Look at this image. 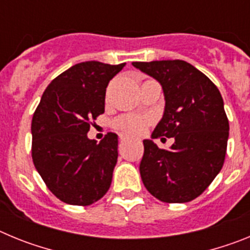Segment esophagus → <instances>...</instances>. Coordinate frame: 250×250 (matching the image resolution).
Returning a JSON list of instances; mask_svg holds the SVG:
<instances>
[{"label": "esophagus", "instance_id": "esophagus-1", "mask_svg": "<svg viewBox=\"0 0 250 250\" xmlns=\"http://www.w3.org/2000/svg\"><path fill=\"white\" fill-rule=\"evenodd\" d=\"M120 140H121V141L129 140V136H127L126 134H120Z\"/></svg>", "mask_w": 250, "mask_h": 250}]
</instances>
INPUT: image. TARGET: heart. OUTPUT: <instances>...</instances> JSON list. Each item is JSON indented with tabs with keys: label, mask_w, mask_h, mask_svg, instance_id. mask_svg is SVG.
I'll use <instances>...</instances> for the list:
<instances>
[{
	"label": "heart",
	"mask_w": 250,
	"mask_h": 250,
	"mask_svg": "<svg viewBox=\"0 0 250 250\" xmlns=\"http://www.w3.org/2000/svg\"><path fill=\"white\" fill-rule=\"evenodd\" d=\"M146 120L136 116H123L115 121V127L127 134H139L144 130Z\"/></svg>",
	"instance_id": "heart-1"
}]
</instances>
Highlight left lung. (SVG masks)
<instances>
[{
    "label": "left lung",
    "mask_w": 250,
    "mask_h": 250,
    "mask_svg": "<svg viewBox=\"0 0 250 250\" xmlns=\"http://www.w3.org/2000/svg\"><path fill=\"white\" fill-rule=\"evenodd\" d=\"M132 65L158 80L164 91V115L151 139L175 140L169 150L144 140L141 180L161 202H190L210 185L224 164L229 121L222 95L209 77L183 60Z\"/></svg>",
    "instance_id": "left-lung-1"
}]
</instances>
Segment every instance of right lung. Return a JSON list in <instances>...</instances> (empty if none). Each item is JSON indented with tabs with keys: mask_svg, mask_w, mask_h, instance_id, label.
<instances>
[{
	"mask_svg": "<svg viewBox=\"0 0 250 250\" xmlns=\"http://www.w3.org/2000/svg\"><path fill=\"white\" fill-rule=\"evenodd\" d=\"M124 66L76 63L51 81L35 110L32 160L61 202L86 207L109 190L118 161V135L107 132L98 144L87 132L105 111L106 87Z\"/></svg>",
	"mask_w": 250,
	"mask_h": 250,
	"instance_id": "right-lung-1",
	"label": "right lung"
}]
</instances>
